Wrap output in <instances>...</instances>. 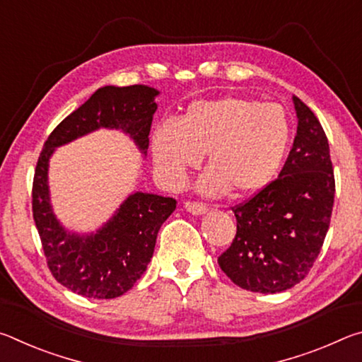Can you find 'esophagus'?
<instances>
[{
	"label": "esophagus",
	"instance_id": "1",
	"mask_svg": "<svg viewBox=\"0 0 362 362\" xmlns=\"http://www.w3.org/2000/svg\"><path fill=\"white\" fill-rule=\"evenodd\" d=\"M185 209L193 216H201V214L207 212V206L204 203H199V201H187Z\"/></svg>",
	"mask_w": 362,
	"mask_h": 362
}]
</instances>
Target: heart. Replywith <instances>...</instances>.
<instances>
[{
    "instance_id": "heart-1",
    "label": "heart",
    "mask_w": 362,
    "mask_h": 362,
    "mask_svg": "<svg viewBox=\"0 0 362 362\" xmlns=\"http://www.w3.org/2000/svg\"><path fill=\"white\" fill-rule=\"evenodd\" d=\"M291 121L278 103L244 97L199 100L180 121H164L153 134L156 168L170 185L185 183L189 169L207 153L209 169L198 188L204 194H223L231 187L257 193L268 187L283 168L291 145Z\"/></svg>"
}]
</instances>
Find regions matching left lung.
<instances>
[{
  "label": "left lung",
  "mask_w": 362,
  "mask_h": 362,
  "mask_svg": "<svg viewBox=\"0 0 362 362\" xmlns=\"http://www.w3.org/2000/svg\"><path fill=\"white\" fill-rule=\"evenodd\" d=\"M298 126L278 179L231 207L236 236L218 257L222 272L250 292L274 293L300 283L321 252L334 207L335 179L321 122L293 97Z\"/></svg>",
  "instance_id": "obj_1"
}]
</instances>
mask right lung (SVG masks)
I'll list each match as a JSON object with an SVG mask.
<instances>
[{"mask_svg":"<svg viewBox=\"0 0 362 362\" xmlns=\"http://www.w3.org/2000/svg\"><path fill=\"white\" fill-rule=\"evenodd\" d=\"M156 95V89L142 84L100 88L60 122L40 153L32 189L35 225L52 276L78 296L115 298L132 289L150 263L158 231L175 211L177 201L137 192L95 235L66 233L49 204V158L56 146L99 127L124 131L146 153Z\"/></svg>","mask_w":362,"mask_h":362,"instance_id":"right-lung-1","label":"right lung"}]
</instances>
